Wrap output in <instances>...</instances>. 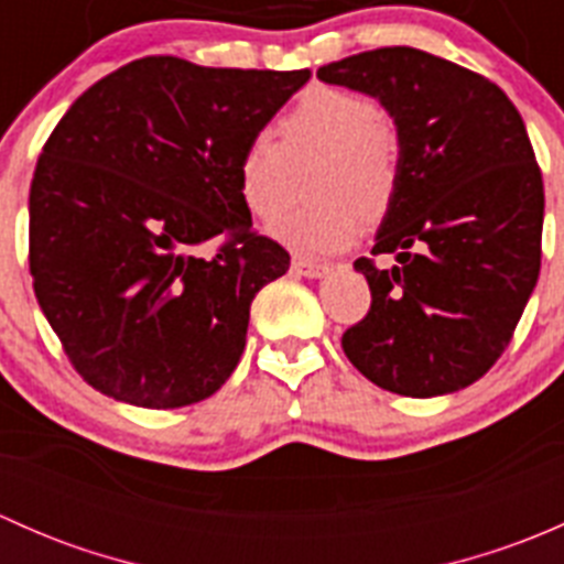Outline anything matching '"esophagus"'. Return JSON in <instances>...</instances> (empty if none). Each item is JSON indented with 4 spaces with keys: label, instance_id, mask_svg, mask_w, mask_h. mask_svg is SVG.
<instances>
[{
    "label": "esophagus",
    "instance_id": "1",
    "mask_svg": "<svg viewBox=\"0 0 564 564\" xmlns=\"http://www.w3.org/2000/svg\"><path fill=\"white\" fill-rule=\"evenodd\" d=\"M292 272L300 278H322V275H327V264H314V261L294 259Z\"/></svg>",
    "mask_w": 564,
    "mask_h": 564
}]
</instances>
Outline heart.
Here are the masks:
<instances>
[{"label": "heart", "mask_w": 564, "mask_h": 564, "mask_svg": "<svg viewBox=\"0 0 564 564\" xmlns=\"http://www.w3.org/2000/svg\"><path fill=\"white\" fill-rule=\"evenodd\" d=\"M278 141L256 135L237 161V191L253 218L272 220L294 198V174L305 172L311 198L270 229L300 256L349 248L360 224H379L401 185V150L382 108L362 93L314 87L275 124Z\"/></svg>", "instance_id": "b5f03b06"}]
</instances>
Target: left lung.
<instances>
[{
  "label": "left lung",
  "mask_w": 564,
  "mask_h": 564,
  "mask_svg": "<svg viewBox=\"0 0 564 564\" xmlns=\"http://www.w3.org/2000/svg\"><path fill=\"white\" fill-rule=\"evenodd\" d=\"M324 84L371 95L390 113L401 185L371 253L357 259L371 311L340 338L382 390L447 395L482 377L540 275L543 176L519 108L488 78L409 45L318 67Z\"/></svg>",
  "instance_id": "obj_1"
}]
</instances>
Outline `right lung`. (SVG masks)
<instances>
[{
  "label": "right lung",
  "mask_w": 564,
  "mask_h": 564,
  "mask_svg": "<svg viewBox=\"0 0 564 564\" xmlns=\"http://www.w3.org/2000/svg\"><path fill=\"white\" fill-rule=\"evenodd\" d=\"M308 78L144 56L67 108L32 176L30 272L84 382L176 409L231 377L256 292L289 270L250 229L237 161Z\"/></svg>",
  "instance_id": "1"
}]
</instances>
